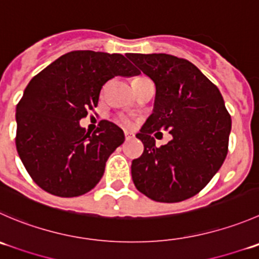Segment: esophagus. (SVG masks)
Returning a JSON list of instances; mask_svg holds the SVG:
<instances>
[{
  "label": "esophagus",
  "mask_w": 259,
  "mask_h": 259,
  "mask_svg": "<svg viewBox=\"0 0 259 259\" xmlns=\"http://www.w3.org/2000/svg\"><path fill=\"white\" fill-rule=\"evenodd\" d=\"M124 134H125V140H130V139H133V138H134V134H133V133H130V132H125Z\"/></svg>",
  "instance_id": "obj_1"
}]
</instances>
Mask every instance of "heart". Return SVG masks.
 Listing matches in <instances>:
<instances>
[{
	"label": "heart",
	"instance_id": "obj_1",
	"mask_svg": "<svg viewBox=\"0 0 259 259\" xmlns=\"http://www.w3.org/2000/svg\"><path fill=\"white\" fill-rule=\"evenodd\" d=\"M140 78H144V77H138V78H135V79H140ZM119 122H121L122 125H127V126H129V125H132V121H130V120L125 116L119 117Z\"/></svg>",
	"mask_w": 259,
	"mask_h": 259
}]
</instances>
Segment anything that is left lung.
<instances>
[{"mask_svg": "<svg viewBox=\"0 0 259 259\" xmlns=\"http://www.w3.org/2000/svg\"><path fill=\"white\" fill-rule=\"evenodd\" d=\"M155 84L153 114L138 133L144 152L132 163L138 190L158 202L195 196L228 154L232 119L219 89L196 66L169 54H126ZM168 130L172 140L155 147L152 134Z\"/></svg>", "mask_w": 259, "mask_h": 259, "instance_id": "8db88e82", "label": "left lung"}]
</instances>
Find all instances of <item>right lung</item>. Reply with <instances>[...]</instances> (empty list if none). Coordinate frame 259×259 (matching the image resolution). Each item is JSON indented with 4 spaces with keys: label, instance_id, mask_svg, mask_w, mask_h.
Wrapping results in <instances>:
<instances>
[{
    "label": "right lung",
    "instance_id": "right-lung-1",
    "mask_svg": "<svg viewBox=\"0 0 259 259\" xmlns=\"http://www.w3.org/2000/svg\"><path fill=\"white\" fill-rule=\"evenodd\" d=\"M121 54L74 50L37 73L16 107V149L30 177L59 197L91 191L106 160L124 143V132L101 120L94 133L79 120L99 104L100 91L115 76H138Z\"/></svg>",
    "mask_w": 259,
    "mask_h": 259
}]
</instances>
